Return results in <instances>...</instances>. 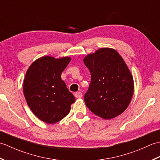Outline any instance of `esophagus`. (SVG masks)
I'll return each mask as SVG.
<instances>
[{"mask_svg": "<svg viewBox=\"0 0 160 160\" xmlns=\"http://www.w3.org/2000/svg\"><path fill=\"white\" fill-rule=\"evenodd\" d=\"M75 96H76V98H82L83 95L81 92H76V93H75Z\"/></svg>", "mask_w": 160, "mask_h": 160, "instance_id": "1", "label": "esophagus"}]
</instances>
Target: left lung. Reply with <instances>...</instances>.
<instances>
[{"mask_svg": "<svg viewBox=\"0 0 160 160\" xmlns=\"http://www.w3.org/2000/svg\"><path fill=\"white\" fill-rule=\"evenodd\" d=\"M91 73V83L84 95L89 110L105 120L127 109L134 91L133 78L116 50L101 48L83 60Z\"/></svg>", "mask_w": 160, "mask_h": 160, "instance_id": "8db88e82", "label": "left lung"}]
</instances>
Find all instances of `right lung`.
<instances>
[{"label": "right lung", "instance_id": "add662e5", "mask_svg": "<svg viewBox=\"0 0 160 160\" xmlns=\"http://www.w3.org/2000/svg\"><path fill=\"white\" fill-rule=\"evenodd\" d=\"M45 56L36 60L27 71L23 93L29 107L37 118L48 124H55L69 114L75 102L61 74L71 61Z\"/></svg>", "mask_w": 160, "mask_h": 160}]
</instances>
